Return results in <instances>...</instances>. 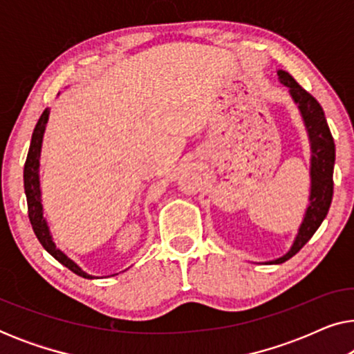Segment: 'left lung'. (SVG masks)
Masks as SVG:
<instances>
[{
    "label": "left lung",
    "mask_w": 354,
    "mask_h": 354,
    "mask_svg": "<svg viewBox=\"0 0 354 354\" xmlns=\"http://www.w3.org/2000/svg\"><path fill=\"white\" fill-rule=\"evenodd\" d=\"M280 84L288 88V93L298 106L299 114L306 127L309 145H311V188H309V203L304 211L303 222L299 224L298 234L292 246L283 256L277 259L266 261L264 264H282L292 258L308 243L326 219L333 195V166H335V143H333L330 129H328L322 106L317 100L297 84V80L287 71H277Z\"/></svg>",
    "instance_id": "8db88e82"
}]
</instances>
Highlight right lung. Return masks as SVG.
Listing matches in <instances>:
<instances>
[{
  "instance_id": "add662e5",
  "label": "right lung",
  "mask_w": 354,
  "mask_h": 354,
  "mask_svg": "<svg viewBox=\"0 0 354 354\" xmlns=\"http://www.w3.org/2000/svg\"><path fill=\"white\" fill-rule=\"evenodd\" d=\"M48 118H50V109L46 108L40 115V119H38L35 129H33L30 148H28L27 161H26V166H24V188H26V196H27L28 219H30L32 229L35 232L38 241H40L43 248H45L53 258L59 261L62 266H66L67 269H71L72 272L80 275V277L95 279L93 275L86 274L85 270H82L79 264L74 263L69 256L64 254L59 248H57L55 240H53L46 217L43 216L41 188H40V154H41L43 135H45ZM113 275H118V274H113Z\"/></svg>"
}]
</instances>
